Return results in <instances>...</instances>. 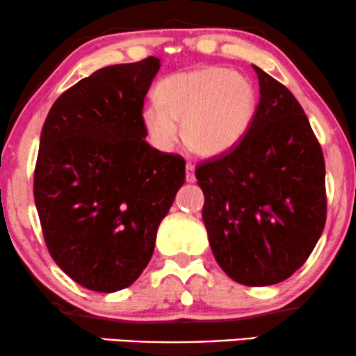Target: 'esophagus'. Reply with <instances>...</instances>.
<instances>
[{"instance_id": "1", "label": "esophagus", "mask_w": 356, "mask_h": 356, "mask_svg": "<svg viewBox=\"0 0 356 356\" xmlns=\"http://www.w3.org/2000/svg\"><path fill=\"white\" fill-rule=\"evenodd\" d=\"M186 181L187 182H194L195 181L194 165H192V164H186Z\"/></svg>"}]
</instances>
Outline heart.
Instances as JSON below:
<instances>
[{
	"label": "heart",
	"mask_w": 356,
	"mask_h": 356,
	"mask_svg": "<svg viewBox=\"0 0 356 356\" xmlns=\"http://www.w3.org/2000/svg\"><path fill=\"white\" fill-rule=\"evenodd\" d=\"M157 103L142 110V124L155 149L177 142L202 157H219L241 144L256 115V88L246 76L222 67H204L165 76Z\"/></svg>",
	"instance_id": "b5f03b06"
}]
</instances>
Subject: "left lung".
Segmentation results:
<instances>
[{
    "label": "left lung",
    "mask_w": 356,
    "mask_h": 356,
    "mask_svg": "<svg viewBox=\"0 0 356 356\" xmlns=\"http://www.w3.org/2000/svg\"><path fill=\"white\" fill-rule=\"evenodd\" d=\"M259 105L246 137L195 170L216 261L244 286L288 280L312 254L326 220L325 159L300 102L254 67Z\"/></svg>",
    "instance_id": "obj_1"
}]
</instances>
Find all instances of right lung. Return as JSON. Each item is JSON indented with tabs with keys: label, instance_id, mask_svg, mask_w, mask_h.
Segmentation results:
<instances>
[{
	"label": "right lung",
	"instance_id": "right-lung-1",
	"mask_svg": "<svg viewBox=\"0 0 356 356\" xmlns=\"http://www.w3.org/2000/svg\"><path fill=\"white\" fill-rule=\"evenodd\" d=\"M155 56L97 70L48 112L35 169V206L48 251L75 283L130 286L149 264L186 162L145 142L142 107Z\"/></svg>",
	"mask_w": 356,
	"mask_h": 356
}]
</instances>
